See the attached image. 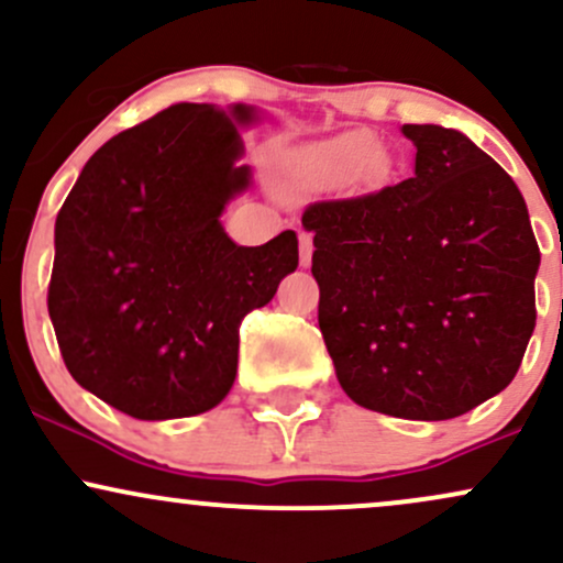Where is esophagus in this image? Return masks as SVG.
Returning <instances> with one entry per match:
<instances>
[{"label": "esophagus", "instance_id": "esophagus-1", "mask_svg": "<svg viewBox=\"0 0 563 563\" xmlns=\"http://www.w3.org/2000/svg\"><path fill=\"white\" fill-rule=\"evenodd\" d=\"M299 260H301V267H309V264H312V251H314V245H312V235H309V232H299Z\"/></svg>", "mask_w": 563, "mask_h": 563}]
</instances>
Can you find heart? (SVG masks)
I'll return each instance as SVG.
<instances>
[{"instance_id":"obj_1","label":"heart","mask_w":563,"mask_h":563,"mask_svg":"<svg viewBox=\"0 0 563 563\" xmlns=\"http://www.w3.org/2000/svg\"><path fill=\"white\" fill-rule=\"evenodd\" d=\"M376 153L378 140L371 132H346L296 151L290 156V174L303 187H335L363 172Z\"/></svg>"}]
</instances>
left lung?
<instances>
[{
	"label": "left lung",
	"mask_w": 563,
	"mask_h": 563,
	"mask_svg": "<svg viewBox=\"0 0 563 563\" xmlns=\"http://www.w3.org/2000/svg\"><path fill=\"white\" fill-rule=\"evenodd\" d=\"M416 172L314 200L318 322L341 389L367 410L448 421L514 380L534 331L540 249L519 187L466 134L405 124Z\"/></svg>",
	"instance_id": "1"
}]
</instances>
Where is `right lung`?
I'll list each match as a JSON object with an SVG mask.
<instances>
[{"label": "right lung", "instance_id": "right-lung-1", "mask_svg": "<svg viewBox=\"0 0 563 563\" xmlns=\"http://www.w3.org/2000/svg\"><path fill=\"white\" fill-rule=\"evenodd\" d=\"M179 102L87 161L55 222L47 309L76 384L140 421L211 410L232 389L241 322L299 267L286 230L238 245L219 224L251 183L235 124Z\"/></svg>", "mask_w": 563, "mask_h": 563}]
</instances>
